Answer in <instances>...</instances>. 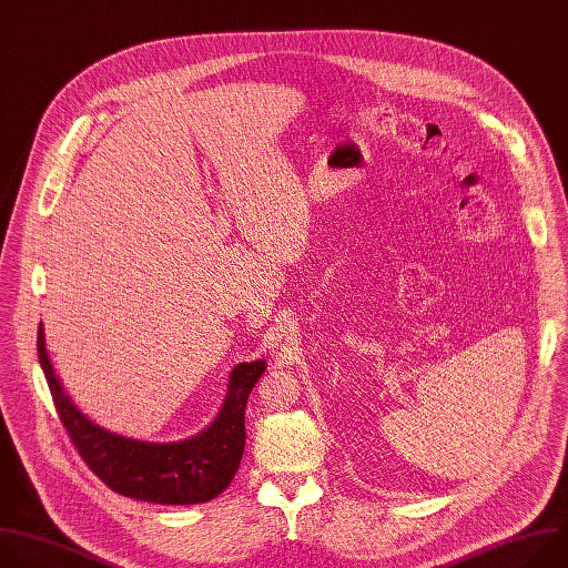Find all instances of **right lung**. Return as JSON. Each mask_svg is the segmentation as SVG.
Masks as SVG:
<instances>
[{
	"label": "right lung",
	"instance_id": "right-lung-1",
	"mask_svg": "<svg viewBox=\"0 0 568 568\" xmlns=\"http://www.w3.org/2000/svg\"><path fill=\"white\" fill-rule=\"evenodd\" d=\"M38 358L44 369L58 416L82 462L113 493L161 506L205 504L231 486L246 445V403L264 361L240 363L229 383V394L216 418L201 434L150 443L113 434L91 423L64 394L44 347V328H38Z\"/></svg>",
	"mask_w": 568,
	"mask_h": 568
}]
</instances>
